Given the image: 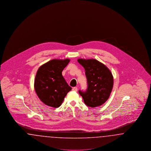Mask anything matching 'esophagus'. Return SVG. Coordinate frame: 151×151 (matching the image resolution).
Masks as SVG:
<instances>
[{
  "label": "esophagus",
  "mask_w": 151,
  "mask_h": 151,
  "mask_svg": "<svg viewBox=\"0 0 151 151\" xmlns=\"http://www.w3.org/2000/svg\"><path fill=\"white\" fill-rule=\"evenodd\" d=\"M72 91H73L75 92H77L78 91V88L77 87H73L72 88Z\"/></svg>",
  "instance_id": "esophagus-1"
}]
</instances>
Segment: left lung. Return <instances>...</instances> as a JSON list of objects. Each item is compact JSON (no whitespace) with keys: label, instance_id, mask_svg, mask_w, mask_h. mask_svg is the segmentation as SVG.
Masks as SVG:
<instances>
[{"label":"left lung","instance_id":"left-lung-1","mask_svg":"<svg viewBox=\"0 0 151 151\" xmlns=\"http://www.w3.org/2000/svg\"><path fill=\"white\" fill-rule=\"evenodd\" d=\"M86 70L88 88L79 91L84 103L91 108L100 106L110 97L113 88V76L108 67L95 59H78Z\"/></svg>","mask_w":151,"mask_h":151}]
</instances>
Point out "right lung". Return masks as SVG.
I'll list each match as a JSON object with an SVG mask.
<instances>
[{"mask_svg":"<svg viewBox=\"0 0 151 151\" xmlns=\"http://www.w3.org/2000/svg\"><path fill=\"white\" fill-rule=\"evenodd\" d=\"M70 61V59H54L38 69L34 87L38 98L46 105L58 108L67 93L72 89L62 74Z\"/></svg>","mask_w":151,"mask_h":151,"instance_id":"add662e5","label":"right lung"}]
</instances>
